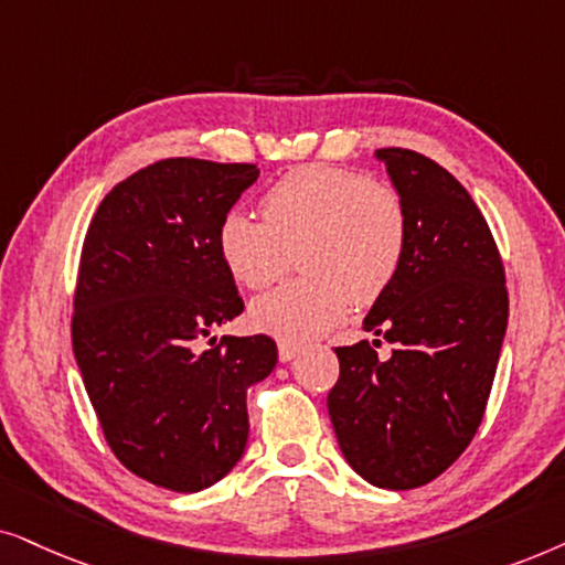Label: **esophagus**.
Masks as SVG:
<instances>
[{
	"instance_id": "34e87169",
	"label": "esophagus",
	"mask_w": 565,
	"mask_h": 565,
	"mask_svg": "<svg viewBox=\"0 0 565 565\" xmlns=\"http://www.w3.org/2000/svg\"><path fill=\"white\" fill-rule=\"evenodd\" d=\"M302 353V343H295V341H278V359L281 361H291L295 356Z\"/></svg>"
}]
</instances>
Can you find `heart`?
<instances>
[{"label": "heart", "instance_id": "heart-1", "mask_svg": "<svg viewBox=\"0 0 565 565\" xmlns=\"http://www.w3.org/2000/svg\"><path fill=\"white\" fill-rule=\"evenodd\" d=\"M258 216L230 209L216 245L230 274L263 289L287 274L291 253L305 270L258 297L255 328L307 341L338 326L351 299L366 307L385 295L408 247V209L385 180L328 164L289 170L263 193Z\"/></svg>", "mask_w": 565, "mask_h": 565}]
</instances>
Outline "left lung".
I'll return each instance as SVG.
<instances>
[{
  "instance_id": "8db88e82",
  "label": "left lung",
  "mask_w": 565,
  "mask_h": 565,
  "mask_svg": "<svg viewBox=\"0 0 565 565\" xmlns=\"http://www.w3.org/2000/svg\"><path fill=\"white\" fill-rule=\"evenodd\" d=\"M408 209V247L364 330L338 345L328 393L345 462L377 488L408 491L441 476L483 420L507 333L509 295L488 224L452 172L413 149H377Z\"/></svg>"
}]
</instances>
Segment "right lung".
Returning <instances> with one entry per match:
<instances>
[{"instance_id":"right-lung-1","label":"right lung","mask_w":565,"mask_h":565,"mask_svg":"<svg viewBox=\"0 0 565 565\" xmlns=\"http://www.w3.org/2000/svg\"><path fill=\"white\" fill-rule=\"evenodd\" d=\"M260 170L170 157L105 195L82 245L72 345L124 468L178 493L214 486L247 445V387L274 372L268 335H212L245 310L216 230Z\"/></svg>"}]
</instances>
